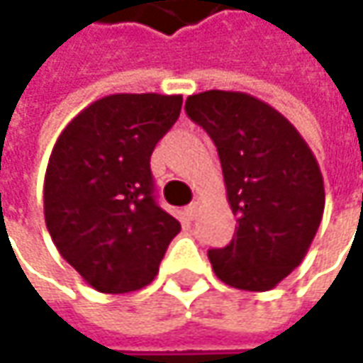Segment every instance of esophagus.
Segmentation results:
<instances>
[{
	"mask_svg": "<svg viewBox=\"0 0 363 363\" xmlns=\"http://www.w3.org/2000/svg\"><path fill=\"white\" fill-rule=\"evenodd\" d=\"M198 210H200V203H198V202L189 203L188 208H186V214H188L189 220H194V218L198 216Z\"/></svg>",
	"mask_w": 363,
	"mask_h": 363,
	"instance_id": "obj_1",
	"label": "esophagus"
}]
</instances>
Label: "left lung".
I'll use <instances>...</instances> for the list:
<instances>
[{"instance_id": "8db88e82", "label": "left lung", "mask_w": 363, "mask_h": 363, "mask_svg": "<svg viewBox=\"0 0 363 363\" xmlns=\"http://www.w3.org/2000/svg\"><path fill=\"white\" fill-rule=\"evenodd\" d=\"M186 111L218 147L238 222L228 246L208 250L212 269L234 289H274L303 262L321 224L325 189L313 151L285 115L246 92L191 94Z\"/></svg>"}]
</instances>
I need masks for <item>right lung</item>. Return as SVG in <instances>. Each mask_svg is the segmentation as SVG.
I'll use <instances>...</instances> for the list:
<instances>
[{"instance_id":"obj_1","label":"right lung","mask_w":363,"mask_h":363,"mask_svg":"<svg viewBox=\"0 0 363 363\" xmlns=\"http://www.w3.org/2000/svg\"><path fill=\"white\" fill-rule=\"evenodd\" d=\"M182 94L119 92L82 108L52 149L44 218L58 252L96 291L147 286L179 222L153 198L151 153L172 129Z\"/></svg>"}]
</instances>
